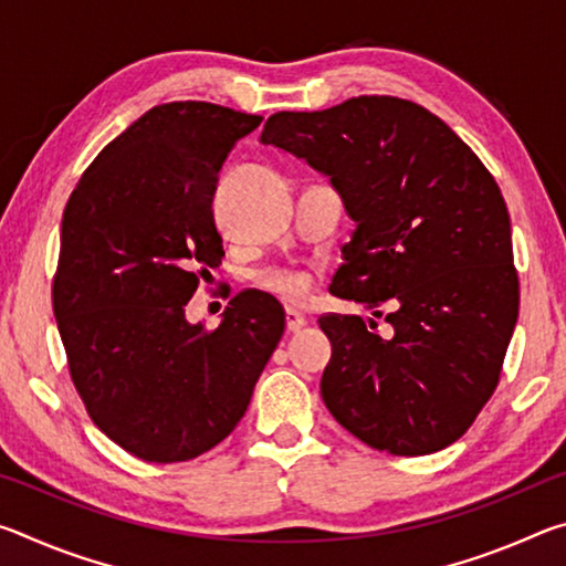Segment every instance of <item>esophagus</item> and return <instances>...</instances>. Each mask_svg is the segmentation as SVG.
Masks as SVG:
<instances>
[{"label": "esophagus", "instance_id": "34e87169", "mask_svg": "<svg viewBox=\"0 0 566 566\" xmlns=\"http://www.w3.org/2000/svg\"><path fill=\"white\" fill-rule=\"evenodd\" d=\"M284 314H286V332L296 334L302 327H306V317L302 312H296V310H292V306H286Z\"/></svg>", "mask_w": 566, "mask_h": 566}]
</instances>
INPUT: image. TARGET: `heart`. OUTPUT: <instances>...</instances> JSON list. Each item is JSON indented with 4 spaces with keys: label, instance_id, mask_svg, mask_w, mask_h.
I'll return each mask as SVG.
<instances>
[{
    "label": "heart",
    "instance_id": "b5f03b06",
    "mask_svg": "<svg viewBox=\"0 0 566 566\" xmlns=\"http://www.w3.org/2000/svg\"><path fill=\"white\" fill-rule=\"evenodd\" d=\"M262 284L290 302H300L310 292V276L302 272H272L264 276Z\"/></svg>",
    "mask_w": 566,
    "mask_h": 566
}]
</instances>
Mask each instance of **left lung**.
I'll list each match as a JSON object with an SVG mask.
<instances>
[{
    "instance_id": "obj_1",
    "label": "left lung",
    "mask_w": 566,
    "mask_h": 566,
    "mask_svg": "<svg viewBox=\"0 0 566 566\" xmlns=\"http://www.w3.org/2000/svg\"><path fill=\"white\" fill-rule=\"evenodd\" d=\"M260 142L329 177L357 222L329 292L391 306L387 337L371 319L319 317L332 342L322 375L332 417L387 454L457 442L500 381L520 314L494 177L437 114L399 97L276 112Z\"/></svg>"
}]
</instances>
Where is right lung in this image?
I'll return each instance as SVG.
<instances>
[{
  "label": "right lung",
  "mask_w": 566,
  "mask_h": 566,
  "mask_svg": "<svg viewBox=\"0 0 566 566\" xmlns=\"http://www.w3.org/2000/svg\"><path fill=\"white\" fill-rule=\"evenodd\" d=\"M260 124L209 102L159 104L66 202L52 304L72 381L94 424L145 462H187L232 434L284 334L282 304L262 292L237 294L217 329L185 314L224 256L217 175Z\"/></svg>",
  "instance_id": "right-lung-1"
}]
</instances>
